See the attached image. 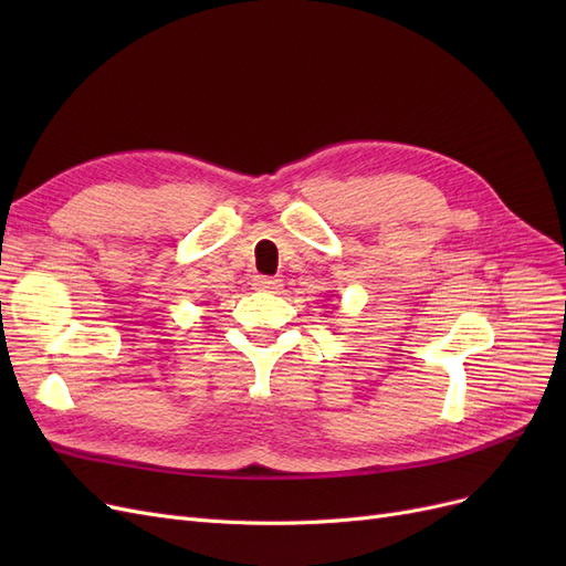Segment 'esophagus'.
Wrapping results in <instances>:
<instances>
[{
    "instance_id": "34e87169",
    "label": "esophagus",
    "mask_w": 566,
    "mask_h": 566,
    "mask_svg": "<svg viewBox=\"0 0 566 566\" xmlns=\"http://www.w3.org/2000/svg\"><path fill=\"white\" fill-rule=\"evenodd\" d=\"M281 279H273V276H256L254 279V287L266 290V293H279L281 290Z\"/></svg>"
}]
</instances>
